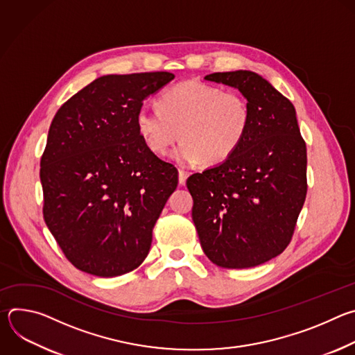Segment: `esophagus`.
<instances>
[{
	"mask_svg": "<svg viewBox=\"0 0 355 355\" xmlns=\"http://www.w3.org/2000/svg\"><path fill=\"white\" fill-rule=\"evenodd\" d=\"M188 171H185V170H180L178 171V181H180V184L181 185H184L185 182H187V178H188Z\"/></svg>",
	"mask_w": 355,
	"mask_h": 355,
	"instance_id": "esophagus-1",
	"label": "esophagus"
}]
</instances>
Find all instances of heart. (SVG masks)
<instances>
[{"instance_id": "heart-1", "label": "heart", "mask_w": 355, "mask_h": 355, "mask_svg": "<svg viewBox=\"0 0 355 355\" xmlns=\"http://www.w3.org/2000/svg\"><path fill=\"white\" fill-rule=\"evenodd\" d=\"M251 123L245 96L196 80L182 81L159 98V110L141 108L136 129L147 148L157 156L182 140L174 159L184 164L226 162L244 141Z\"/></svg>"}]
</instances>
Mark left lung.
Segmentation results:
<instances>
[{
    "instance_id": "obj_1",
    "label": "left lung",
    "mask_w": 355,
    "mask_h": 355,
    "mask_svg": "<svg viewBox=\"0 0 355 355\" xmlns=\"http://www.w3.org/2000/svg\"><path fill=\"white\" fill-rule=\"evenodd\" d=\"M205 80L237 88L251 123L222 164L192 174V220L202 250L222 268H251L279 256L305 204L306 143L291 101L257 73H214Z\"/></svg>"
}]
</instances>
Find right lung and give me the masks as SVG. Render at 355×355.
Listing matches in <instances>:
<instances>
[{"label": "right lung", "instance_id": "right-lung-1", "mask_svg": "<svg viewBox=\"0 0 355 355\" xmlns=\"http://www.w3.org/2000/svg\"><path fill=\"white\" fill-rule=\"evenodd\" d=\"M173 73L110 74L60 107L40 159L44 222L80 271L111 278L137 268L178 184L177 168L136 129L143 101Z\"/></svg>", "mask_w": 355, "mask_h": 355}]
</instances>
